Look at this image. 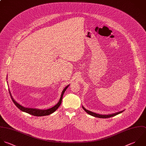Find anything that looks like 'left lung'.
<instances>
[{"instance_id":"1","label":"left lung","mask_w":146,"mask_h":146,"mask_svg":"<svg viewBox=\"0 0 146 146\" xmlns=\"http://www.w3.org/2000/svg\"><path fill=\"white\" fill-rule=\"evenodd\" d=\"M82 108L89 115H92V116H93L94 117H97V118H110V117H114V116H115L119 114H121V113H122L124 110H122V111H119V112H117V113H113V114H108V115H102V114H97V113H93L92 111H90L87 109H86L83 106H82Z\"/></svg>"}]
</instances>
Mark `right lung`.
Segmentation results:
<instances>
[{
    "label": "right lung",
    "instance_id": "right-lung-1",
    "mask_svg": "<svg viewBox=\"0 0 146 146\" xmlns=\"http://www.w3.org/2000/svg\"><path fill=\"white\" fill-rule=\"evenodd\" d=\"M69 85H67L64 89V90H62V93H61V97L60 98V100L58 101V102L56 105H54L53 107L50 108V109H46V110H41V109H33V108H25V107H24L22 105H21L20 104H19L18 102H17L12 97V94L10 92V90L9 89V94L11 96V99L12 100V101L13 102V103L15 104V105L16 106V107L20 109V110H21L23 112H25V113H28L31 115H34V116H36V117H41V116H45V115H50L51 114H52L53 113H54L58 108V107L60 106L61 104V102H62V97H63V95L65 93V92L66 91V90L67 89V88L69 87Z\"/></svg>",
    "mask_w": 146,
    "mask_h": 146
}]
</instances>
